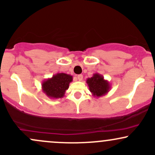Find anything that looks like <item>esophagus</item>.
<instances>
[{
  "label": "esophagus",
  "mask_w": 155,
  "mask_h": 155,
  "mask_svg": "<svg viewBox=\"0 0 155 155\" xmlns=\"http://www.w3.org/2000/svg\"><path fill=\"white\" fill-rule=\"evenodd\" d=\"M77 79H78V80H79V81H81V80H82V79H83V76L81 74L78 75Z\"/></svg>",
  "instance_id": "obj_1"
}]
</instances>
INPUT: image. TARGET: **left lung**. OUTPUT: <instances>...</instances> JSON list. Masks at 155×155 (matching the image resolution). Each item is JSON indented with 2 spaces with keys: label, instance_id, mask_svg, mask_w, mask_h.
I'll return each mask as SVG.
<instances>
[{
  "label": "left lung",
  "instance_id": "left-lung-1",
  "mask_svg": "<svg viewBox=\"0 0 155 155\" xmlns=\"http://www.w3.org/2000/svg\"><path fill=\"white\" fill-rule=\"evenodd\" d=\"M86 82L93 96L96 98L107 94L111 88L110 82L99 74H94L91 78H87Z\"/></svg>",
  "mask_w": 155,
  "mask_h": 155
}]
</instances>
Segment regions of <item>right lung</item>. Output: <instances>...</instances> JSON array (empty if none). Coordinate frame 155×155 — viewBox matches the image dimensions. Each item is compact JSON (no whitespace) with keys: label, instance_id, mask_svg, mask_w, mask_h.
<instances>
[{"label":"right lung","instance_id":"1","mask_svg":"<svg viewBox=\"0 0 155 155\" xmlns=\"http://www.w3.org/2000/svg\"><path fill=\"white\" fill-rule=\"evenodd\" d=\"M72 81L73 76L71 75L58 73L42 81V92L50 98H62Z\"/></svg>","mask_w":155,"mask_h":155}]
</instances>
